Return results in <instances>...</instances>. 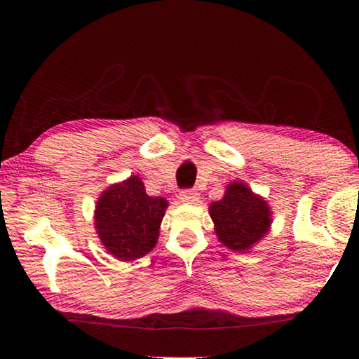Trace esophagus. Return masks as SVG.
<instances>
[{
  "label": "esophagus",
  "instance_id": "obj_1",
  "mask_svg": "<svg viewBox=\"0 0 359 359\" xmlns=\"http://www.w3.org/2000/svg\"><path fill=\"white\" fill-rule=\"evenodd\" d=\"M180 199L183 201V203H188V204H194L199 201V193L196 189H183L180 193Z\"/></svg>",
  "mask_w": 359,
  "mask_h": 359
}]
</instances>
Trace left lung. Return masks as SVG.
Masks as SVG:
<instances>
[{
    "mask_svg": "<svg viewBox=\"0 0 359 359\" xmlns=\"http://www.w3.org/2000/svg\"><path fill=\"white\" fill-rule=\"evenodd\" d=\"M209 212L220 242L237 252H247L271 224L268 204L243 183L230 184L224 198L209 205Z\"/></svg>",
    "mask_w": 359,
    "mask_h": 359,
    "instance_id": "1",
    "label": "left lung"
}]
</instances>
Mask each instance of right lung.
<instances>
[{"label": "right lung", "mask_w": 359, "mask_h": 359, "mask_svg": "<svg viewBox=\"0 0 359 359\" xmlns=\"http://www.w3.org/2000/svg\"><path fill=\"white\" fill-rule=\"evenodd\" d=\"M166 205V199L147 196L139 176L107 188L95 214L102 245L122 262L142 258L155 247Z\"/></svg>", "instance_id": "add662e5"}]
</instances>
